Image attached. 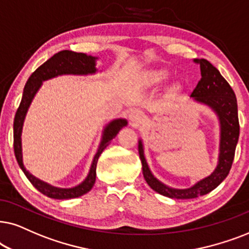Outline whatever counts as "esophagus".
Listing matches in <instances>:
<instances>
[{
	"instance_id": "1",
	"label": "esophagus",
	"mask_w": 249,
	"mask_h": 249,
	"mask_svg": "<svg viewBox=\"0 0 249 249\" xmlns=\"http://www.w3.org/2000/svg\"><path fill=\"white\" fill-rule=\"evenodd\" d=\"M143 118L144 115L140 109H134V110H132L130 112V121L132 122V124L135 125V126L142 124V123H143Z\"/></svg>"
}]
</instances>
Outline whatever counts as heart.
Here are the masks:
<instances>
[{"instance_id": "obj_1", "label": "heart", "mask_w": 249, "mask_h": 249, "mask_svg": "<svg viewBox=\"0 0 249 249\" xmlns=\"http://www.w3.org/2000/svg\"><path fill=\"white\" fill-rule=\"evenodd\" d=\"M166 78H167L166 71H156L151 75L152 82H155V83H161V82H164Z\"/></svg>"}]
</instances>
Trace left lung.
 <instances>
[{
  "label": "left lung",
  "instance_id": "left-lung-1",
  "mask_svg": "<svg viewBox=\"0 0 249 249\" xmlns=\"http://www.w3.org/2000/svg\"><path fill=\"white\" fill-rule=\"evenodd\" d=\"M200 65L201 78L191 97L195 100L206 104L216 111L221 122V143L218 164L210 177L201 180L189 189H173L159 182L149 170L143 155L141 141L139 142V155L142 163V172L144 180L152 190L163 196L175 199H191L208 194L214 190L225 178L232 166L236 145L239 138V119H238V106L236 94L229 83L206 59L195 60Z\"/></svg>",
  "mask_w": 249,
  "mask_h": 249
}]
</instances>
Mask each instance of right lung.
I'll return each instance as SVG.
<instances>
[{
  "label": "right lung",
  "mask_w": 249,
  "mask_h": 249,
  "mask_svg": "<svg viewBox=\"0 0 249 249\" xmlns=\"http://www.w3.org/2000/svg\"><path fill=\"white\" fill-rule=\"evenodd\" d=\"M95 59L92 55H86L84 53L72 52L68 51V50H64L55 53L53 57H51L49 60H46L44 64L39 66L36 71L31 75L28 78L27 83H26L24 93H22V98L19 105L18 109H17L15 122H13V149H15V156L17 161H18L19 166L24 172L26 177L31 183L37 189L39 192L43 195L48 196L50 198H54V199H71V198H76L79 196H83L86 192H89L94 185L95 182V171H97V163L98 159L107 147L112 139L118 134L119 130L123 126L127 124L125 119H116V121L111 122L110 124L106 127L104 138H102L101 144L99 147L97 154L94 156L93 163L91 165L90 173H89L88 178L78 184L77 187L69 188V189H61L52 187L45 182H43L38 178L26 171V168L22 164V152H21V131H22V124H24V119L27 112V109L31 105V102L34 98V95L41 86L42 82L45 79L52 78L54 76L62 75V74H75V75H86V74H93L95 72Z\"/></svg>",
  "instance_id": "obj_1"
}]
</instances>
